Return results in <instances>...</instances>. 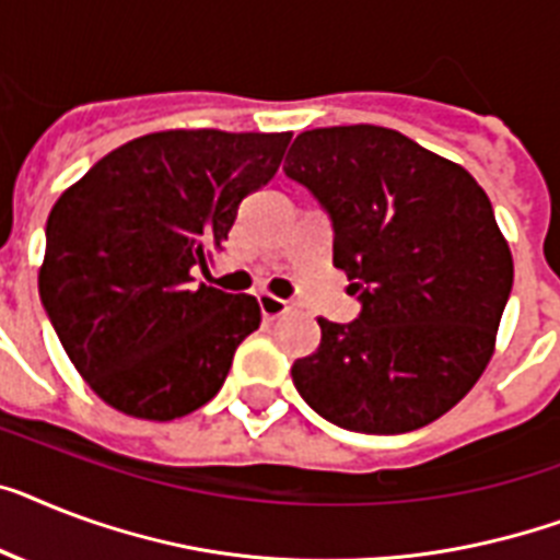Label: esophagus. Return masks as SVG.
Returning a JSON list of instances; mask_svg holds the SVG:
<instances>
[{"instance_id":"esophagus-1","label":"esophagus","mask_w":560,"mask_h":560,"mask_svg":"<svg viewBox=\"0 0 560 560\" xmlns=\"http://www.w3.org/2000/svg\"><path fill=\"white\" fill-rule=\"evenodd\" d=\"M258 304H261V313H265L267 319H276V316H281V313H288L290 307H293V302L279 299V295H272V293L258 295Z\"/></svg>"}]
</instances>
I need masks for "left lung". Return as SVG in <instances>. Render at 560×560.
Listing matches in <instances>:
<instances>
[{"label": "left lung", "mask_w": 560, "mask_h": 560, "mask_svg": "<svg viewBox=\"0 0 560 560\" xmlns=\"http://www.w3.org/2000/svg\"><path fill=\"white\" fill-rule=\"evenodd\" d=\"M284 172L334 218V265L362 302L351 325L319 319L295 388L339 429L429 425L486 371L512 290L489 195L460 163L371 122L302 131Z\"/></svg>", "instance_id": "8db88e82"}]
</instances>
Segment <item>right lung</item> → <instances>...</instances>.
<instances>
[{"instance_id":"right-lung-1","label":"right lung","mask_w":560,"mask_h":560,"mask_svg":"<svg viewBox=\"0 0 560 560\" xmlns=\"http://www.w3.org/2000/svg\"><path fill=\"white\" fill-rule=\"evenodd\" d=\"M290 131L170 129L108 152L48 215L39 295L106 406L177 420L224 385L261 325L256 295L195 284L238 203L279 172Z\"/></svg>"}]
</instances>
